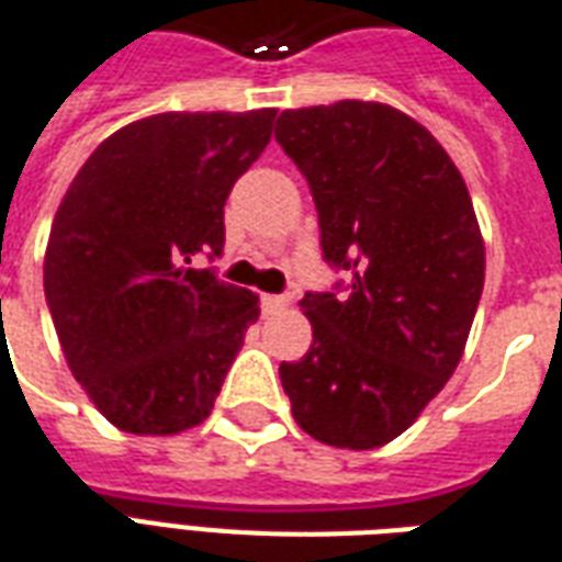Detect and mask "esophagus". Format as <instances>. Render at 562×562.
<instances>
[{
	"mask_svg": "<svg viewBox=\"0 0 562 562\" xmlns=\"http://www.w3.org/2000/svg\"><path fill=\"white\" fill-rule=\"evenodd\" d=\"M289 304H292V294H265V297H261V310H265V313H280V310H285Z\"/></svg>",
	"mask_w": 562,
	"mask_h": 562,
	"instance_id": "1",
	"label": "esophagus"
}]
</instances>
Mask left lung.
Masks as SVG:
<instances>
[{
	"label": "left lung",
	"instance_id": "obj_1",
	"mask_svg": "<svg viewBox=\"0 0 562 562\" xmlns=\"http://www.w3.org/2000/svg\"><path fill=\"white\" fill-rule=\"evenodd\" d=\"M277 140L318 210L337 292H306L310 352L280 364L294 422L337 448H379L442 391L470 337L484 240L439 140L379 102L282 111Z\"/></svg>",
	"mask_w": 562,
	"mask_h": 562
}]
</instances>
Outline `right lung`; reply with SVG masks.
Returning <instances> with one entry per match:
<instances>
[{"label": "right lung", "instance_id": "add662e5", "mask_svg": "<svg viewBox=\"0 0 562 562\" xmlns=\"http://www.w3.org/2000/svg\"><path fill=\"white\" fill-rule=\"evenodd\" d=\"M273 108L156 114L102 140L56 210L44 297L95 409L138 436L210 415L258 294L189 268L225 244V198L265 153Z\"/></svg>", "mask_w": 562, "mask_h": 562}]
</instances>
